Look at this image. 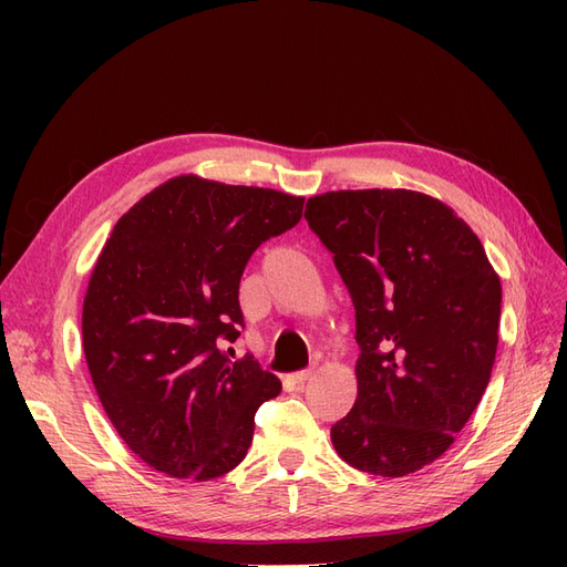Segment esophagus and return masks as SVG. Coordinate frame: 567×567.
Returning <instances> with one entry per match:
<instances>
[{
	"mask_svg": "<svg viewBox=\"0 0 567 567\" xmlns=\"http://www.w3.org/2000/svg\"><path fill=\"white\" fill-rule=\"evenodd\" d=\"M312 369H305V371H298V373H293V383L298 385V388H302L307 381H310L312 379Z\"/></svg>",
	"mask_w": 567,
	"mask_h": 567,
	"instance_id": "esophagus-1",
	"label": "esophagus"
}]
</instances>
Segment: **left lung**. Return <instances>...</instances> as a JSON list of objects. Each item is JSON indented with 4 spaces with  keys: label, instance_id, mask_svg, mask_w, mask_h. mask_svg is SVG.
<instances>
[{
    "label": "left lung",
    "instance_id": "obj_1",
    "mask_svg": "<svg viewBox=\"0 0 567 567\" xmlns=\"http://www.w3.org/2000/svg\"><path fill=\"white\" fill-rule=\"evenodd\" d=\"M305 219L333 252L357 319V400L331 427L338 456L383 477L452 447L489 383L502 284L450 205L406 188L331 192Z\"/></svg>",
    "mask_w": 567,
    "mask_h": 567
}]
</instances>
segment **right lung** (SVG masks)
Wrapping results in <instances>:
<instances>
[{
	"label": "right lung",
	"instance_id": "right-lung-1",
	"mask_svg": "<svg viewBox=\"0 0 567 567\" xmlns=\"http://www.w3.org/2000/svg\"><path fill=\"white\" fill-rule=\"evenodd\" d=\"M302 203L182 175L113 227L84 296L82 346L117 435L151 468L203 483L246 458L255 411L281 383L225 350L244 326L238 284L267 238L298 225Z\"/></svg>",
	"mask_w": 567,
	"mask_h": 567
}]
</instances>
